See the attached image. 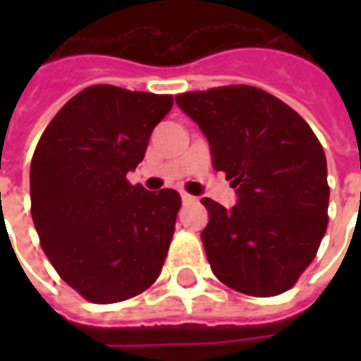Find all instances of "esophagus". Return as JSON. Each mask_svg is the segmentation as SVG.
Returning a JSON list of instances; mask_svg holds the SVG:
<instances>
[{
    "mask_svg": "<svg viewBox=\"0 0 361 361\" xmlns=\"http://www.w3.org/2000/svg\"><path fill=\"white\" fill-rule=\"evenodd\" d=\"M181 201H183V204H189V203H195L197 199L193 195H189V193H181Z\"/></svg>",
    "mask_w": 361,
    "mask_h": 361,
    "instance_id": "34e87169",
    "label": "esophagus"
}]
</instances>
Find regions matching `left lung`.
<instances>
[{"instance_id":"8db88e82","label":"left lung","mask_w":361,"mask_h":361,"mask_svg":"<svg viewBox=\"0 0 361 361\" xmlns=\"http://www.w3.org/2000/svg\"><path fill=\"white\" fill-rule=\"evenodd\" d=\"M203 131L214 170L226 172L238 203H201V234L220 282L269 298L294 286L326 230L329 183L321 142L288 104L265 90L230 85L176 96Z\"/></svg>"}]
</instances>
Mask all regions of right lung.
I'll return each mask as SVG.
<instances>
[{
    "label": "right lung",
    "mask_w": 361,
    "mask_h": 361,
    "mask_svg": "<svg viewBox=\"0 0 361 361\" xmlns=\"http://www.w3.org/2000/svg\"><path fill=\"white\" fill-rule=\"evenodd\" d=\"M172 104L170 94L94 85L56 114L36 145L30 212L40 245L89 302L129 300L162 271L181 197L131 185L126 176Z\"/></svg>",
    "instance_id": "add662e5"
}]
</instances>
